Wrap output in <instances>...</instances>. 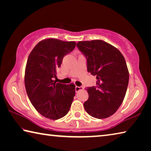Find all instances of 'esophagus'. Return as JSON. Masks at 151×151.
Segmentation results:
<instances>
[{"label": "esophagus", "mask_w": 151, "mask_h": 151, "mask_svg": "<svg viewBox=\"0 0 151 151\" xmlns=\"http://www.w3.org/2000/svg\"><path fill=\"white\" fill-rule=\"evenodd\" d=\"M82 89H83V87H82V86H75L76 92H78L79 91H81V90H82Z\"/></svg>", "instance_id": "34e87169"}]
</instances>
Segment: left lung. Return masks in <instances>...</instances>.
Masks as SVG:
<instances>
[{
    "label": "left lung",
    "instance_id": "1",
    "mask_svg": "<svg viewBox=\"0 0 151 151\" xmlns=\"http://www.w3.org/2000/svg\"><path fill=\"white\" fill-rule=\"evenodd\" d=\"M76 46L87 59V70L96 77V86L86 88V112L96 119L112 115L121 105L129 84V73L122 53L102 40L79 41Z\"/></svg>",
    "mask_w": 151,
    "mask_h": 151
}]
</instances>
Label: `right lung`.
Masks as SVG:
<instances>
[{
    "label": "right lung",
    "instance_id": "right-lung-1",
    "mask_svg": "<svg viewBox=\"0 0 151 151\" xmlns=\"http://www.w3.org/2000/svg\"><path fill=\"white\" fill-rule=\"evenodd\" d=\"M75 46L74 41L49 38L38 43L28 58L24 73L27 95L35 109L46 118L59 119L69 111L75 85L57 83L55 78L63 57Z\"/></svg>",
    "mask_w": 151,
    "mask_h": 151
}]
</instances>
